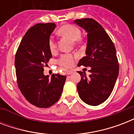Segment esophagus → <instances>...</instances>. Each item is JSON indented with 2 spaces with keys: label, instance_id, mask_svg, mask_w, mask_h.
Returning <instances> with one entry per match:
<instances>
[{
  "label": "esophagus",
  "instance_id": "obj_1",
  "mask_svg": "<svg viewBox=\"0 0 134 134\" xmlns=\"http://www.w3.org/2000/svg\"><path fill=\"white\" fill-rule=\"evenodd\" d=\"M72 73H73V71H72V70H69V71H67V75H70V74H71Z\"/></svg>",
  "mask_w": 134,
  "mask_h": 134
}]
</instances>
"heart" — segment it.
Listing matches in <instances>:
<instances>
[{
  "instance_id": "1",
  "label": "heart",
  "mask_w": 134,
  "mask_h": 134,
  "mask_svg": "<svg viewBox=\"0 0 134 134\" xmlns=\"http://www.w3.org/2000/svg\"><path fill=\"white\" fill-rule=\"evenodd\" d=\"M58 33L60 35L67 37L73 42L76 41V43L80 42V37L81 35V32L79 28L74 25H71V24L64 25L60 28V29L58 30ZM48 49L51 52H55L57 49L56 43L53 37H51L48 40ZM76 58H77L76 55L65 53V54L61 55L60 58L58 60V63L62 67L69 68L73 66L74 64V60Z\"/></svg>"
}]
</instances>
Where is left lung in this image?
I'll return each instance as SVG.
<instances>
[{"mask_svg":"<svg viewBox=\"0 0 134 134\" xmlns=\"http://www.w3.org/2000/svg\"><path fill=\"white\" fill-rule=\"evenodd\" d=\"M87 32L86 56L78 66L90 67V75L78 71L81 79L77 84L79 95L90 106H98L106 101L114 88L119 74L116 51L111 39L103 27L92 19L74 20Z\"/></svg>","mask_w":134,"mask_h":134,"instance_id":"1","label":"left lung"}]
</instances>
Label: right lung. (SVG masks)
Here are the masks:
<instances>
[{
  "instance_id": "add662e5",
  "label": "right lung",
  "mask_w": 134,
  "mask_h": 134,
  "mask_svg": "<svg viewBox=\"0 0 134 134\" xmlns=\"http://www.w3.org/2000/svg\"><path fill=\"white\" fill-rule=\"evenodd\" d=\"M56 27L53 23L37 24L26 32L16 53L14 65L19 88L30 104L48 108L58 101L66 76L44 74V67L52 54L48 49L51 34Z\"/></svg>"
}]
</instances>
